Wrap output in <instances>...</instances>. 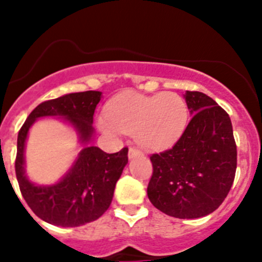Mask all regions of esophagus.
Returning a JSON list of instances; mask_svg holds the SVG:
<instances>
[{
  "mask_svg": "<svg viewBox=\"0 0 262 262\" xmlns=\"http://www.w3.org/2000/svg\"><path fill=\"white\" fill-rule=\"evenodd\" d=\"M139 155H141V150H139L138 148H136V147L129 148V153H128L129 158H134V157H137V156H139Z\"/></svg>",
  "mask_w": 262,
  "mask_h": 262,
  "instance_id": "obj_1",
  "label": "esophagus"
}]
</instances>
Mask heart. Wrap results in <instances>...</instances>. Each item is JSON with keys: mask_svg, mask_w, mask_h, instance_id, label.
<instances>
[{"mask_svg": "<svg viewBox=\"0 0 262 262\" xmlns=\"http://www.w3.org/2000/svg\"><path fill=\"white\" fill-rule=\"evenodd\" d=\"M187 116L186 102L180 95L125 91L106 105V119L100 120V126L109 133H134L142 147L160 149L180 138Z\"/></svg>", "mask_w": 262, "mask_h": 262, "instance_id": "obj_1", "label": "heart"}]
</instances>
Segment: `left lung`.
<instances>
[{"label":"left lung","instance_id":"left-lung-1","mask_svg":"<svg viewBox=\"0 0 262 262\" xmlns=\"http://www.w3.org/2000/svg\"><path fill=\"white\" fill-rule=\"evenodd\" d=\"M191 120L170 149L150 156V203L167 215L194 219L213 213L233 184L237 147L229 115L208 95L185 94Z\"/></svg>","mask_w":262,"mask_h":262}]
</instances>
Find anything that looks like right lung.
I'll return each mask as SVG.
<instances>
[{
    "label": "right lung",
    "mask_w": 262,
    "mask_h": 262,
    "mask_svg": "<svg viewBox=\"0 0 262 262\" xmlns=\"http://www.w3.org/2000/svg\"><path fill=\"white\" fill-rule=\"evenodd\" d=\"M100 99V91H84L41 102L18 132L15 171L21 195L34 214L50 224L78 227L96 221L106 212L116 181L128 163V148L106 153L99 147H84L72 168L58 184L36 186L28 180L24 168L29 128L38 118L60 116L75 126L82 143H87L94 134V113Z\"/></svg>",
    "instance_id": "right-lung-1"
}]
</instances>
